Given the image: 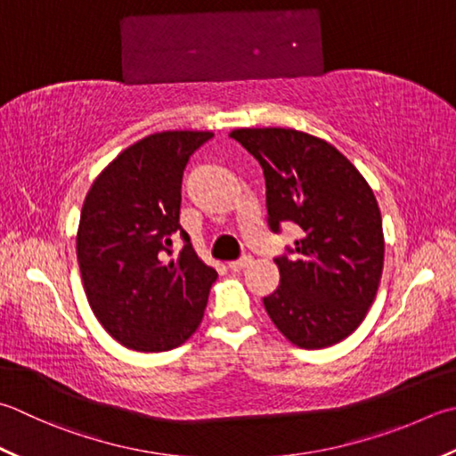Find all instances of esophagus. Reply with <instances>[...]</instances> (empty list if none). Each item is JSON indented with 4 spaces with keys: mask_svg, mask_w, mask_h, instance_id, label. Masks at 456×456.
<instances>
[{
    "mask_svg": "<svg viewBox=\"0 0 456 456\" xmlns=\"http://www.w3.org/2000/svg\"><path fill=\"white\" fill-rule=\"evenodd\" d=\"M251 265H253V256L251 255H245V256H240L239 261H231L229 263V269L235 271V273H240V271L248 269V266H251Z\"/></svg>",
    "mask_w": 456,
    "mask_h": 456,
    "instance_id": "esophagus-1",
    "label": "esophagus"
}]
</instances>
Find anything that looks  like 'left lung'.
I'll list each match as a JSON object with an SVG mask.
<instances>
[{
  "label": "left lung",
  "instance_id": "1",
  "mask_svg": "<svg viewBox=\"0 0 456 456\" xmlns=\"http://www.w3.org/2000/svg\"><path fill=\"white\" fill-rule=\"evenodd\" d=\"M263 167L269 227L302 229L274 258L281 284L263 298L271 320L306 350L342 342L368 314L383 271V229L376 195L332 144L292 128L229 134Z\"/></svg>",
  "mask_w": 456,
  "mask_h": 456
}]
</instances>
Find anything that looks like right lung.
I'll return each mask as SVG.
<instances>
[{
  "instance_id": "1",
  "label": "right lung",
  "mask_w": 456,
  "mask_h": 456,
  "mask_svg": "<svg viewBox=\"0 0 456 456\" xmlns=\"http://www.w3.org/2000/svg\"><path fill=\"white\" fill-rule=\"evenodd\" d=\"M211 132L150 134L120 151L88 190L77 258L88 305L116 342L167 352L201 324L216 269L195 255L180 225L182 177ZM175 236L184 248L167 261Z\"/></svg>"
}]
</instances>
